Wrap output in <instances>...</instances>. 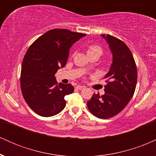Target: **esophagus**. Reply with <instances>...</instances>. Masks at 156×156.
I'll return each mask as SVG.
<instances>
[{"label": "esophagus", "mask_w": 156, "mask_h": 156, "mask_svg": "<svg viewBox=\"0 0 156 156\" xmlns=\"http://www.w3.org/2000/svg\"><path fill=\"white\" fill-rule=\"evenodd\" d=\"M76 88L78 89H79V90H82V89H84V87H83V86H80V85H78V86H77Z\"/></svg>", "instance_id": "esophagus-1"}]
</instances>
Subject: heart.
<instances>
[{"label":"heart","instance_id":"1","mask_svg":"<svg viewBox=\"0 0 156 156\" xmlns=\"http://www.w3.org/2000/svg\"><path fill=\"white\" fill-rule=\"evenodd\" d=\"M103 50L101 46L98 45V44H89V45L87 46V55L89 56V58L90 57H96V58H98L103 55ZM86 69H87L88 68L86 67Z\"/></svg>","mask_w":156,"mask_h":156}]
</instances>
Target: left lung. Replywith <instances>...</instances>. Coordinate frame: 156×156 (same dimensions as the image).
<instances>
[{
  "instance_id": "8db88e82",
  "label": "left lung",
  "mask_w": 156,
  "mask_h": 156,
  "mask_svg": "<svg viewBox=\"0 0 156 156\" xmlns=\"http://www.w3.org/2000/svg\"><path fill=\"white\" fill-rule=\"evenodd\" d=\"M113 55L109 72L105 75V94H94L87 102L89 112L101 119H108L125 108L132 98L137 82V69L128 46L113 36L102 34Z\"/></svg>"
}]
</instances>
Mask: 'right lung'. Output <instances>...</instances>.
<instances>
[{"label":"right lung","instance_id":"right-lung-1","mask_svg":"<svg viewBox=\"0 0 156 156\" xmlns=\"http://www.w3.org/2000/svg\"><path fill=\"white\" fill-rule=\"evenodd\" d=\"M84 34L52 29L33 42L22 64L20 86L25 101L35 113L52 117L64 108V97L73 92L70 83L58 84L55 73L66 65L69 48Z\"/></svg>","mask_w":156,"mask_h":156}]
</instances>
